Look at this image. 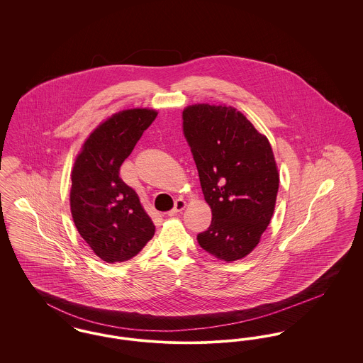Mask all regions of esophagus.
<instances>
[{
	"label": "esophagus",
	"mask_w": 363,
	"mask_h": 363,
	"mask_svg": "<svg viewBox=\"0 0 363 363\" xmlns=\"http://www.w3.org/2000/svg\"><path fill=\"white\" fill-rule=\"evenodd\" d=\"M185 208H186V201L182 200V199H178V200L175 201V204H174L173 209L169 212V216H174V215H177L178 212H182Z\"/></svg>",
	"instance_id": "esophagus-1"
}]
</instances>
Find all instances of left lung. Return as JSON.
<instances>
[{
    "instance_id": "1",
    "label": "left lung",
    "mask_w": 363,
    "mask_h": 363,
    "mask_svg": "<svg viewBox=\"0 0 363 363\" xmlns=\"http://www.w3.org/2000/svg\"><path fill=\"white\" fill-rule=\"evenodd\" d=\"M182 118L212 211L211 225L197 241L216 259H243L259 245L277 206L279 170L269 140L225 104H190Z\"/></svg>"
}]
</instances>
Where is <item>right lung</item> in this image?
Returning a JSON list of instances; mask_svg holds the SVG:
<instances>
[{"label": "right lung", "instance_id": "add662e5", "mask_svg": "<svg viewBox=\"0 0 363 363\" xmlns=\"http://www.w3.org/2000/svg\"><path fill=\"white\" fill-rule=\"evenodd\" d=\"M157 116L154 108H126L101 122L86 138L72 169L70 212L92 252L108 264L135 257L155 225L120 167Z\"/></svg>", "mask_w": 363, "mask_h": 363}]
</instances>
